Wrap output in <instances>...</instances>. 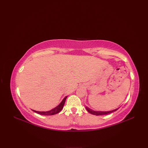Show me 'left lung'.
I'll return each instance as SVG.
<instances>
[{
	"mask_svg": "<svg viewBox=\"0 0 148 148\" xmlns=\"http://www.w3.org/2000/svg\"><path fill=\"white\" fill-rule=\"evenodd\" d=\"M86 109L87 110V111L90 112V114H93V115H95V116H101V115H106V114H111V113L114 112L116 111H117V110L119 109L117 108L114 110H112V111H93V110L90 109L89 108H88V107H86Z\"/></svg>",
	"mask_w": 148,
	"mask_h": 148,
	"instance_id": "left-lung-1",
	"label": "left lung"
}]
</instances>
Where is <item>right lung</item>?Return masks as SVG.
I'll return each instance as SVG.
<instances>
[{
	"mask_svg": "<svg viewBox=\"0 0 148 148\" xmlns=\"http://www.w3.org/2000/svg\"><path fill=\"white\" fill-rule=\"evenodd\" d=\"M67 96H66L65 98L62 100V101L60 102V104H58L57 106L55 107V108L52 109L51 110H50V111H35V110H32L34 112H35L37 114H41V115H45V116H49V115H54L57 114V113L60 112L61 111L62 109L64 108V103L65 102L66 100V99H67Z\"/></svg>",
	"mask_w": 148,
	"mask_h": 148,
	"instance_id": "obj_1",
	"label": "right lung"
}]
</instances>
